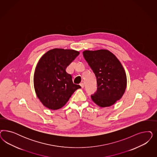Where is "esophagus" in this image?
Here are the masks:
<instances>
[{"label":"esophagus","instance_id":"obj_1","mask_svg":"<svg viewBox=\"0 0 157 157\" xmlns=\"http://www.w3.org/2000/svg\"><path fill=\"white\" fill-rule=\"evenodd\" d=\"M80 86H81L82 88H84V83H82H82H80Z\"/></svg>","mask_w":157,"mask_h":157}]
</instances>
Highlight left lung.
Instances as JSON below:
<instances>
[{
    "label": "left lung",
    "instance_id": "obj_1",
    "mask_svg": "<svg viewBox=\"0 0 157 157\" xmlns=\"http://www.w3.org/2000/svg\"><path fill=\"white\" fill-rule=\"evenodd\" d=\"M83 56L96 76L97 91L92 101L101 107L120 100L127 87V76L121 62L107 50L84 51Z\"/></svg>",
    "mask_w": 157,
    "mask_h": 157
}]
</instances>
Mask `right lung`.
I'll return each mask as SVG.
<instances>
[{
    "label": "right lung",
    "instance_id": "add662e5",
    "mask_svg": "<svg viewBox=\"0 0 157 157\" xmlns=\"http://www.w3.org/2000/svg\"><path fill=\"white\" fill-rule=\"evenodd\" d=\"M80 52L73 50L54 48L40 59L34 74L36 94L43 105L51 110L63 106L79 85L73 84L66 67Z\"/></svg>",
    "mask_w": 157,
    "mask_h": 157
}]
</instances>
